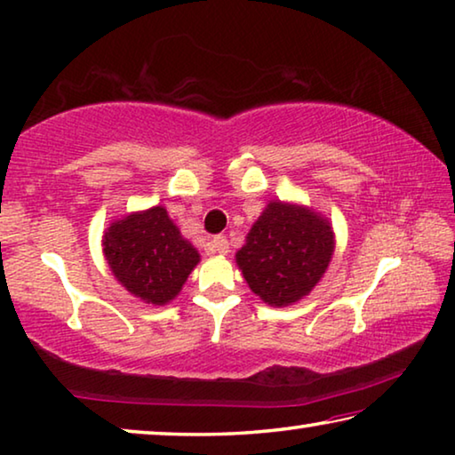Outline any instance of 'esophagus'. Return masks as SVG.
Instances as JSON below:
<instances>
[{"mask_svg":"<svg viewBox=\"0 0 455 455\" xmlns=\"http://www.w3.org/2000/svg\"><path fill=\"white\" fill-rule=\"evenodd\" d=\"M207 251H209V254L226 256L229 251V243L226 240V235H215L213 240H209L207 242Z\"/></svg>","mask_w":455,"mask_h":455,"instance_id":"34e87169","label":"esophagus"}]
</instances>
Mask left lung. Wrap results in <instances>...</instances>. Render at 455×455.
<instances>
[{
  "mask_svg": "<svg viewBox=\"0 0 455 455\" xmlns=\"http://www.w3.org/2000/svg\"><path fill=\"white\" fill-rule=\"evenodd\" d=\"M335 250L331 221L313 207L270 201L235 251L254 295L270 307H289L323 278Z\"/></svg>",
  "mask_w": 455,
  "mask_h": 455,
  "instance_id": "1",
  "label": "left lung"
}]
</instances>
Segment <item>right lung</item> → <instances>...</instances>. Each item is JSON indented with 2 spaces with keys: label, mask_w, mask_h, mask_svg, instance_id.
I'll list each match as a JSON object with an SVG mask.
<instances>
[{
  "label": "right lung",
  "mask_w": 455,
  "mask_h": 455,
  "mask_svg": "<svg viewBox=\"0 0 455 455\" xmlns=\"http://www.w3.org/2000/svg\"><path fill=\"white\" fill-rule=\"evenodd\" d=\"M101 246L116 281L148 305L171 303L201 260L163 205L114 220Z\"/></svg>",
  "instance_id": "1"
}]
</instances>
